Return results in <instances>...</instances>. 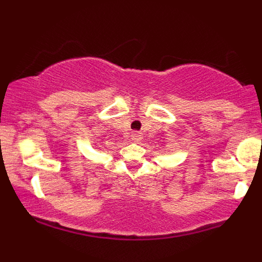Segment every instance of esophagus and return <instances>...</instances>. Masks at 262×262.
Listing matches in <instances>:
<instances>
[{"label": "esophagus", "mask_w": 262, "mask_h": 262, "mask_svg": "<svg viewBox=\"0 0 262 262\" xmlns=\"http://www.w3.org/2000/svg\"><path fill=\"white\" fill-rule=\"evenodd\" d=\"M140 139H141V133H140V132H133V133H132V140L135 141V143L140 141Z\"/></svg>", "instance_id": "esophagus-1"}]
</instances>
